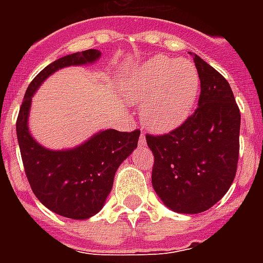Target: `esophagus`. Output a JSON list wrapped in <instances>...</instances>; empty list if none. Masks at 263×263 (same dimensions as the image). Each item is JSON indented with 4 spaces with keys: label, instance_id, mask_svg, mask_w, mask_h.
<instances>
[{
    "label": "esophagus",
    "instance_id": "obj_1",
    "mask_svg": "<svg viewBox=\"0 0 263 263\" xmlns=\"http://www.w3.org/2000/svg\"><path fill=\"white\" fill-rule=\"evenodd\" d=\"M139 145H146V138H145V132H141V135H139Z\"/></svg>",
    "mask_w": 263,
    "mask_h": 263
}]
</instances>
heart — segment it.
<instances>
[{
	"mask_svg": "<svg viewBox=\"0 0 263 263\" xmlns=\"http://www.w3.org/2000/svg\"><path fill=\"white\" fill-rule=\"evenodd\" d=\"M200 87L196 66L186 59L155 56L134 69L125 81V97L141 104L143 122L154 131H171L186 120Z\"/></svg>",
	"mask_w": 263,
	"mask_h": 263,
	"instance_id": "heart-1",
	"label": "heart"
}]
</instances>
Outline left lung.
Returning a JSON list of instances; mask_svg holds the SVG:
<instances>
[{"label":"left lung","mask_w":263,"mask_h":263,"mask_svg":"<svg viewBox=\"0 0 263 263\" xmlns=\"http://www.w3.org/2000/svg\"><path fill=\"white\" fill-rule=\"evenodd\" d=\"M200 77L197 108L163 135L146 134L154 154L152 186L169 209L197 214L211 209L234 182L241 112L228 81L194 54Z\"/></svg>","instance_id":"1"}]
</instances>
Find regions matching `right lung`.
<instances>
[{
	"mask_svg": "<svg viewBox=\"0 0 263 263\" xmlns=\"http://www.w3.org/2000/svg\"><path fill=\"white\" fill-rule=\"evenodd\" d=\"M100 56L98 50L88 49L46 66L26 88L16 120L21 156L32 192L45 207L73 220L90 218L103 209L115 172L138 146L141 131L107 129L74 149L49 151L31 137L28 114L32 96L52 73L66 66L91 63Z\"/></svg>",
	"mask_w": 263,
	"mask_h": 263,
	"instance_id": "obj_1",
	"label": "right lung"
}]
</instances>
